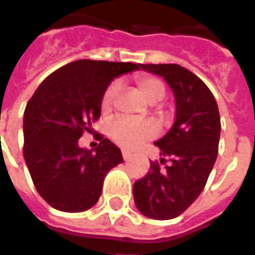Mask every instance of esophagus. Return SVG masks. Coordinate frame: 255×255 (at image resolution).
I'll list each match as a JSON object with an SVG mask.
<instances>
[{
	"label": "esophagus",
	"instance_id": "34e87169",
	"mask_svg": "<svg viewBox=\"0 0 255 255\" xmlns=\"http://www.w3.org/2000/svg\"><path fill=\"white\" fill-rule=\"evenodd\" d=\"M131 156H132V154H131V152H128V151H123V158H124V161H128Z\"/></svg>",
	"mask_w": 255,
	"mask_h": 255
}]
</instances>
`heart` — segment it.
<instances>
[{"instance_id":"b5f03b06","label":"heart","mask_w":255,"mask_h":255,"mask_svg":"<svg viewBox=\"0 0 255 255\" xmlns=\"http://www.w3.org/2000/svg\"><path fill=\"white\" fill-rule=\"evenodd\" d=\"M136 87L139 93L149 103H156L165 97V84L156 77H141L136 80ZM119 93V84L113 83L107 87L101 99L103 111H109ZM109 135L123 148L131 149L145 139H149L156 134V126L149 120H132L117 117L111 120L109 127Z\"/></svg>"}]
</instances>
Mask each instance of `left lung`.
Returning <instances> with one entry per match:
<instances>
[{
  "mask_svg": "<svg viewBox=\"0 0 255 255\" xmlns=\"http://www.w3.org/2000/svg\"><path fill=\"white\" fill-rule=\"evenodd\" d=\"M141 69L163 77L176 101V117L166 135L155 141L161 163L134 183L136 209L155 220L182 215L202 193L217 158L220 114L212 92L188 69L169 65H141Z\"/></svg>",
  "mask_w": 255,
  "mask_h": 255,
  "instance_id": "obj_1",
  "label": "left lung"
}]
</instances>
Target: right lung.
I'll list each match as a JSON object with an SVG mask.
<instances>
[{
    "label": "right lung",
    "instance_id": "obj_1",
    "mask_svg": "<svg viewBox=\"0 0 255 255\" xmlns=\"http://www.w3.org/2000/svg\"><path fill=\"white\" fill-rule=\"evenodd\" d=\"M139 63L82 59L49 75L23 113V158L42 198L60 212L93 207L111 168L123 162L117 145L103 138L96 149L79 146L84 131L100 119L109 84Z\"/></svg>",
    "mask_w": 255,
    "mask_h": 255
}]
</instances>
